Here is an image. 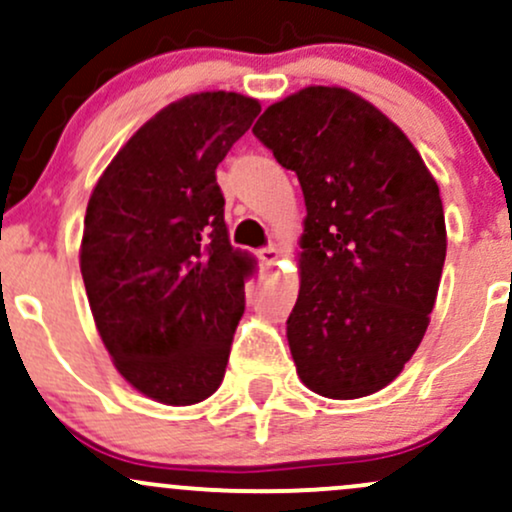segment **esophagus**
<instances>
[{"label":"esophagus","instance_id":"esophagus-1","mask_svg":"<svg viewBox=\"0 0 512 512\" xmlns=\"http://www.w3.org/2000/svg\"><path fill=\"white\" fill-rule=\"evenodd\" d=\"M257 257H260V262L264 264V267H272V264L279 260V250L269 245V248H262L260 252H257Z\"/></svg>","mask_w":512,"mask_h":512}]
</instances>
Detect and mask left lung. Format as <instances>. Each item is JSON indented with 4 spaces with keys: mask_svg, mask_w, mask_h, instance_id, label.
Masks as SVG:
<instances>
[{
    "mask_svg": "<svg viewBox=\"0 0 512 512\" xmlns=\"http://www.w3.org/2000/svg\"><path fill=\"white\" fill-rule=\"evenodd\" d=\"M252 132L305 197L286 320L298 378L330 399L373 395L419 349L436 305L448 248L436 180L390 117L339 86L269 105Z\"/></svg>",
    "mask_w": 512,
    "mask_h": 512,
    "instance_id": "obj_1",
    "label": "left lung"
}]
</instances>
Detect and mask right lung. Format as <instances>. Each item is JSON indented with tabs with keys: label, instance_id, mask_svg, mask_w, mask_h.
<instances>
[{
	"label": "right lung",
	"instance_id": "add662e5",
	"mask_svg": "<svg viewBox=\"0 0 512 512\" xmlns=\"http://www.w3.org/2000/svg\"><path fill=\"white\" fill-rule=\"evenodd\" d=\"M260 110L233 91L170 103L88 199L79 260L98 334L122 378L170 407L219 390L243 317L255 260L228 240L216 166Z\"/></svg>",
	"mask_w": 512,
	"mask_h": 512
}]
</instances>
